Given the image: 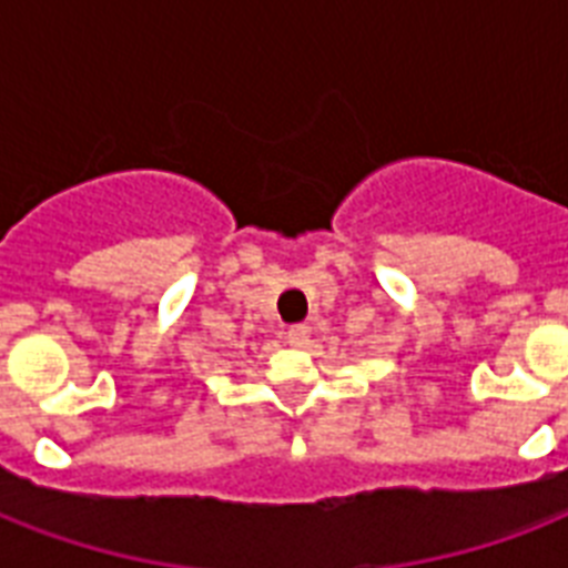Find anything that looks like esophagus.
I'll use <instances>...</instances> for the list:
<instances>
[{
  "mask_svg": "<svg viewBox=\"0 0 568 568\" xmlns=\"http://www.w3.org/2000/svg\"><path fill=\"white\" fill-rule=\"evenodd\" d=\"M310 338H312V329L303 327V324H297V327L288 329V345L306 347V345H310Z\"/></svg>",
  "mask_w": 568,
  "mask_h": 568,
  "instance_id": "1",
  "label": "esophagus"
}]
</instances>
